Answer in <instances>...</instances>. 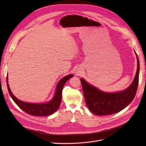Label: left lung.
<instances>
[{"label":"left lung","instance_id":"1","mask_svg":"<svg viewBox=\"0 0 146 146\" xmlns=\"http://www.w3.org/2000/svg\"><path fill=\"white\" fill-rule=\"evenodd\" d=\"M137 58V70L133 82L125 90L116 92H107L88 83L81 78L84 97L87 107L96 115H108L119 112L133 100L139 82V62Z\"/></svg>","mask_w":146,"mask_h":146}]
</instances>
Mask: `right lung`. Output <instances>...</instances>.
<instances>
[{"label":"right lung","instance_id":"right-lung-1","mask_svg":"<svg viewBox=\"0 0 146 146\" xmlns=\"http://www.w3.org/2000/svg\"><path fill=\"white\" fill-rule=\"evenodd\" d=\"M74 76L73 74H69L62 78L58 82L56 86L55 94L53 98L48 102L42 104H33L28 103L17 99L11 92L9 85L8 83V76L7 77V88L11 98L18 107L28 114L32 116H49L54 113L58 109L61 100L63 88L66 82L69 78Z\"/></svg>","mask_w":146,"mask_h":146}]
</instances>
